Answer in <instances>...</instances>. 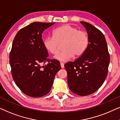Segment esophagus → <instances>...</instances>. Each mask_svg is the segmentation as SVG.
<instances>
[{
    "label": "esophagus",
    "instance_id": "34e87169",
    "mask_svg": "<svg viewBox=\"0 0 120 120\" xmlns=\"http://www.w3.org/2000/svg\"><path fill=\"white\" fill-rule=\"evenodd\" d=\"M60 66H61L62 68H64V64L63 63H60Z\"/></svg>",
    "mask_w": 120,
    "mask_h": 120
}]
</instances>
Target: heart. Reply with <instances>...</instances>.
Instances as JSON below:
<instances>
[{"label": "heart", "instance_id": "1", "mask_svg": "<svg viewBox=\"0 0 120 120\" xmlns=\"http://www.w3.org/2000/svg\"><path fill=\"white\" fill-rule=\"evenodd\" d=\"M64 43V51L55 56V58L60 62L70 60L74 55L80 57L85 53L89 45V37L87 32L79 30L70 24H64L53 31V36L44 39L45 49L52 55L58 53L60 44Z\"/></svg>", "mask_w": 120, "mask_h": 120}]
</instances>
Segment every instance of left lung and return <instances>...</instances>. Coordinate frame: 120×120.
Wrapping results in <instances>:
<instances>
[{
  "label": "left lung",
  "instance_id": "8db88e82",
  "mask_svg": "<svg viewBox=\"0 0 120 120\" xmlns=\"http://www.w3.org/2000/svg\"><path fill=\"white\" fill-rule=\"evenodd\" d=\"M89 37V45L84 53L75 61L64 64L69 88L81 96L94 93L107 76L110 56L105 37L89 23L81 21Z\"/></svg>",
  "mask_w": 120,
  "mask_h": 120
}]
</instances>
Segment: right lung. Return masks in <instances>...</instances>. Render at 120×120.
Instances as JSON below:
<instances>
[{"mask_svg":"<svg viewBox=\"0 0 120 120\" xmlns=\"http://www.w3.org/2000/svg\"><path fill=\"white\" fill-rule=\"evenodd\" d=\"M54 24L32 23L19 30L13 41L9 56L13 79L23 93L32 97L47 94L61 69L58 60L47 59L42 40L44 31ZM46 61L48 64L41 65Z\"/></svg>","mask_w":120,"mask_h":120,"instance_id":"1","label":"right lung"}]
</instances>
